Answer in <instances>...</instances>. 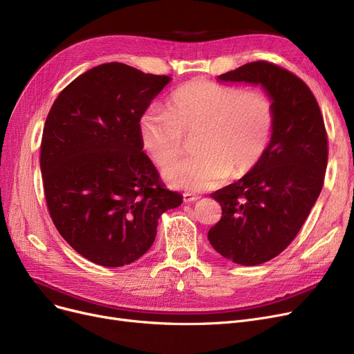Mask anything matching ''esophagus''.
Masks as SVG:
<instances>
[{
	"instance_id": "obj_1",
	"label": "esophagus",
	"mask_w": 354,
	"mask_h": 354,
	"mask_svg": "<svg viewBox=\"0 0 354 354\" xmlns=\"http://www.w3.org/2000/svg\"><path fill=\"white\" fill-rule=\"evenodd\" d=\"M199 196L196 195H192V194H183V202H195L198 201Z\"/></svg>"
}]
</instances>
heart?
Here are the masks:
<instances>
[{
	"label": "heart",
	"mask_w": 354,
	"mask_h": 354,
	"mask_svg": "<svg viewBox=\"0 0 354 354\" xmlns=\"http://www.w3.org/2000/svg\"><path fill=\"white\" fill-rule=\"evenodd\" d=\"M274 126L275 106L266 91H243L207 79L176 88L167 113L149 107L138 120L145 151L158 165H166L163 179L188 192L214 189L228 176L251 174L267 152ZM192 134L196 155L173 162L183 151V138Z\"/></svg>",
	"instance_id": "b5f03b06"
}]
</instances>
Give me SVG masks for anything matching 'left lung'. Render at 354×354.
<instances>
[{"mask_svg":"<svg viewBox=\"0 0 354 354\" xmlns=\"http://www.w3.org/2000/svg\"><path fill=\"white\" fill-rule=\"evenodd\" d=\"M221 82L261 84L275 106V126L255 169L211 194L222 216L208 239L216 252L241 266L281 254L317 201L327 167V132L319 103L294 73L264 60L218 76Z\"/></svg>","mask_w":354,"mask_h":354,"instance_id":"obj_1","label":"left lung"}]
</instances>
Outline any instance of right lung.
Wrapping results in <instances>:
<instances>
[{
	"mask_svg": "<svg viewBox=\"0 0 354 354\" xmlns=\"http://www.w3.org/2000/svg\"><path fill=\"white\" fill-rule=\"evenodd\" d=\"M169 82L106 63L74 79L48 111L40 152L47 208L67 244L97 266L136 261L152 247L160 215L182 203L142 151L138 130Z\"/></svg>",
	"mask_w": 354,
	"mask_h": 354,
	"instance_id": "right-lung-1",
	"label": "right lung"
}]
</instances>
